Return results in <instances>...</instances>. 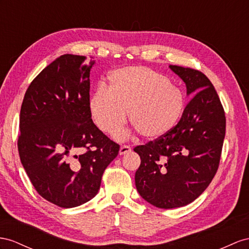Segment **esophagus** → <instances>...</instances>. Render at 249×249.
Here are the masks:
<instances>
[{"label":"esophagus","mask_w":249,"mask_h":249,"mask_svg":"<svg viewBox=\"0 0 249 249\" xmlns=\"http://www.w3.org/2000/svg\"><path fill=\"white\" fill-rule=\"evenodd\" d=\"M131 151V147L130 146H128V145H123V146H121L120 147V150H119V154L122 156V155H125V154H127V152H130Z\"/></svg>","instance_id":"obj_1"}]
</instances>
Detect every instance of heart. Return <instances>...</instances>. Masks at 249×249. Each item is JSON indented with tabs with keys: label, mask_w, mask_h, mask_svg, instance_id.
Segmentation results:
<instances>
[{
	"label": "heart",
	"mask_w": 249,
	"mask_h": 249,
	"mask_svg": "<svg viewBox=\"0 0 249 249\" xmlns=\"http://www.w3.org/2000/svg\"><path fill=\"white\" fill-rule=\"evenodd\" d=\"M184 97L167 78L147 67L129 66L109 76L108 88L100 86L89 100L92 120L101 130L114 133L130 123L146 140L168 133L180 120Z\"/></svg>",
	"instance_id": "b5f03b06"
}]
</instances>
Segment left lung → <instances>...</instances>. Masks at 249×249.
I'll return each instance as SVG.
<instances>
[{
	"instance_id": "1",
	"label": "left lung",
	"mask_w": 249,
	"mask_h": 249,
	"mask_svg": "<svg viewBox=\"0 0 249 249\" xmlns=\"http://www.w3.org/2000/svg\"><path fill=\"white\" fill-rule=\"evenodd\" d=\"M169 68L185 83L191 99L168 133L133 149L141 158L137 190L164 209L185 206L208 187L219 167L226 127L224 109L207 76L188 67Z\"/></svg>"
}]
</instances>
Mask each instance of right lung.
I'll use <instances>...</instances> for the list:
<instances>
[{
    "label": "right lung",
    "instance_id": "obj_1",
    "mask_svg": "<svg viewBox=\"0 0 249 249\" xmlns=\"http://www.w3.org/2000/svg\"><path fill=\"white\" fill-rule=\"evenodd\" d=\"M63 54L30 83L20 113L18 155L34 187L63 208L98 194L120 145L105 136L89 110L94 60Z\"/></svg>",
    "mask_w": 249,
    "mask_h": 249
}]
</instances>
